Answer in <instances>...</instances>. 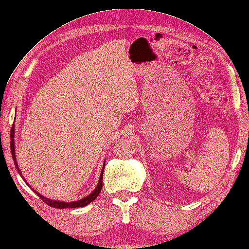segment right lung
I'll list each match as a JSON object with an SVG mask.
<instances>
[{"label": "right lung", "instance_id": "add662e5", "mask_svg": "<svg viewBox=\"0 0 249 249\" xmlns=\"http://www.w3.org/2000/svg\"><path fill=\"white\" fill-rule=\"evenodd\" d=\"M10 137H11V143H10V147H11V153H12V157H13V160H14V162H15V166L18 168V165H17V162H16V158H15V150H14V127L12 126V128H11V134H10ZM104 166H105V162H104V165H103V167H102V171H101V175H100V178H99V183H98V185H97V187H96V189L95 190L89 195V196H87L86 198H84V199H82V200H78V201H73V202H62V201H56V200H51V199H48V198H46V197H44V196H42V195H39L36 191H35L34 189L31 187V189L39 197L41 198V199L46 203V204H48L49 206H51V207H55V208H75V207H84V206H86V205H88L89 203H91L92 201H94L96 198L98 197V195H99V193L101 192V189H102V183H103V181H102V178H103V172H104ZM19 170V168H18ZM18 172H20V171H18ZM24 180V178H23ZM24 182H26L25 180H24ZM27 184V183H26Z\"/></svg>", "mask_w": 249, "mask_h": 249}]
</instances>
